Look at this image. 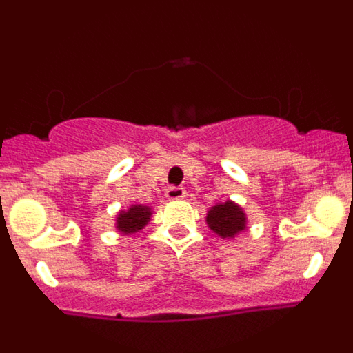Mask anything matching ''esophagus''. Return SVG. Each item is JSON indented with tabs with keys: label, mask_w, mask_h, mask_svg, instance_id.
<instances>
[{
	"label": "esophagus",
	"mask_w": 353,
	"mask_h": 353,
	"mask_svg": "<svg viewBox=\"0 0 353 353\" xmlns=\"http://www.w3.org/2000/svg\"><path fill=\"white\" fill-rule=\"evenodd\" d=\"M187 196L185 189L183 187H168L166 189V198L168 199H183Z\"/></svg>",
	"instance_id": "34e87169"
}]
</instances>
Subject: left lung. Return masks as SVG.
I'll use <instances>...</instances> for the list:
<instances>
[{
  "label": "left lung",
  "instance_id": "left-lung-1",
  "mask_svg": "<svg viewBox=\"0 0 353 353\" xmlns=\"http://www.w3.org/2000/svg\"><path fill=\"white\" fill-rule=\"evenodd\" d=\"M207 224L221 239H235L248 228V217L244 208L232 199L217 203L207 212Z\"/></svg>",
  "mask_w": 353,
  "mask_h": 353
}]
</instances>
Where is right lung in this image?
Listing matches in <instances>:
<instances>
[{"label": "right lung", "instance_id": "obj_1", "mask_svg": "<svg viewBox=\"0 0 353 353\" xmlns=\"http://www.w3.org/2000/svg\"><path fill=\"white\" fill-rule=\"evenodd\" d=\"M152 208L146 205H130L127 210H120L117 215V230L123 235H134L141 232L150 223Z\"/></svg>", "mask_w": 353, "mask_h": 353}]
</instances>
